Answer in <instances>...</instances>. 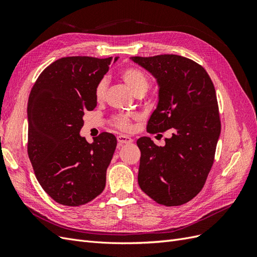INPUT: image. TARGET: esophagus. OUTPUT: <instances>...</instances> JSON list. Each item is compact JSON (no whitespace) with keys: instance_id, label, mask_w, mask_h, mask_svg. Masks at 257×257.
<instances>
[{"instance_id":"esophagus-1","label":"esophagus","mask_w":257,"mask_h":257,"mask_svg":"<svg viewBox=\"0 0 257 257\" xmlns=\"http://www.w3.org/2000/svg\"><path fill=\"white\" fill-rule=\"evenodd\" d=\"M116 139H118V143H119L120 146L133 143V139H132L130 136H126V135H119L118 137H116Z\"/></svg>"}]
</instances>
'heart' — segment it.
Segmentation results:
<instances>
[{
	"label": "heart",
	"instance_id": "1",
	"mask_svg": "<svg viewBox=\"0 0 257 257\" xmlns=\"http://www.w3.org/2000/svg\"><path fill=\"white\" fill-rule=\"evenodd\" d=\"M120 77L124 84L126 85L128 90L133 93L134 95H144L147 92V90L149 89L150 81L148 76L137 67H126L124 68L123 71L120 74ZM106 88H107V81L106 79H102L97 84L95 88V99L97 102H100L103 100L105 97V93H106ZM131 120L132 116L128 114H118L112 118V122L114 125L120 128L127 131L131 128Z\"/></svg>",
	"mask_w": 257,
	"mask_h": 257
}]
</instances>
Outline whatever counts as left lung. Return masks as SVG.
Returning <instances> with one entry per match:
<instances>
[{"instance_id": "obj_1", "label": "left lung", "mask_w": 257, "mask_h": 257, "mask_svg": "<svg viewBox=\"0 0 257 257\" xmlns=\"http://www.w3.org/2000/svg\"><path fill=\"white\" fill-rule=\"evenodd\" d=\"M131 60L158 82L159 102L147 131L173 132L163 147L149 137L137 141L138 184L157 203L180 206L203 189L213 164L221 133L214 85L203 66L177 54Z\"/></svg>"}]
</instances>
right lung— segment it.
<instances>
[{
  "label": "right lung",
  "mask_w": 257,
  "mask_h": 257,
  "mask_svg": "<svg viewBox=\"0 0 257 257\" xmlns=\"http://www.w3.org/2000/svg\"><path fill=\"white\" fill-rule=\"evenodd\" d=\"M118 57H67L38 76L28 103V154L37 181L57 203L76 207L105 189L116 138L80 136L85 110L96 107V84Z\"/></svg>",
  "instance_id": "1"
}]
</instances>
